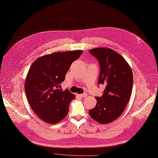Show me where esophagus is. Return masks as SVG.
I'll return each mask as SVG.
<instances>
[{"label":"esophagus","mask_w":158,"mask_h":158,"mask_svg":"<svg viewBox=\"0 0 158 158\" xmlns=\"http://www.w3.org/2000/svg\"><path fill=\"white\" fill-rule=\"evenodd\" d=\"M79 95L82 98H85L87 96V94H81V95Z\"/></svg>","instance_id":"esophagus-1"}]
</instances>
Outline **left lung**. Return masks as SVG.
<instances>
[{"label": "left lung", "instance_id": "1", "mask_svg": "<svg viewBox=\"0 0 158 158\" xmlns=\"http://www.w3.org/2000/svg\"><path fill=\"white\" fill-rule=\"evenodd\" d=\"M89 52L98 60L101 72L98 83L105 86L101 97H95L97 104L89 114L105 124L117 119L126 108L131 95L133 75L127 62L109 48H95Z\"/></svg>", "mask_w": 158, "mask_h": 158}]
</instances>
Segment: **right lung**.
<instances>
[{
	"label": "right lung",
	"mask_w": 158,
	"mask_h": 158,
	"mask_svg": "<svg viewBox=\"0 0 158 158\" xmlns=\"http://www.w3.org/2000/svg\"><path fill=\"white\" fill-rule=\"evenodd\" d=\"M82 51L54 52L38 57L31 64L25 82V92L32 110L47 123L62 120L75 95L68 89H58L72 63Z\"/></svg>",
	"instance_id": "obj_1"
}]
</instances>
